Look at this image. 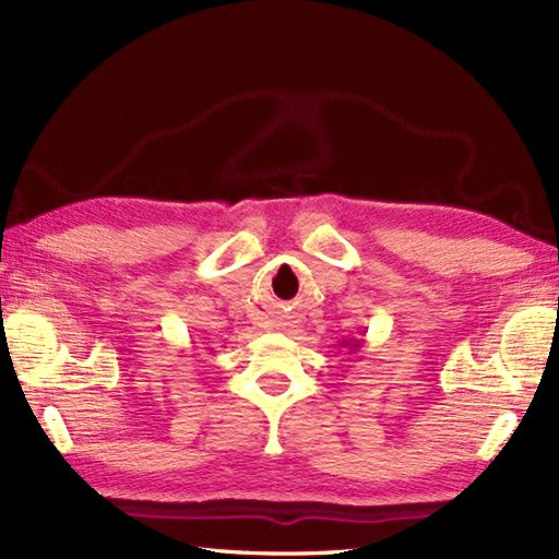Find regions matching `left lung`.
Returning <instances> with one entry per match:
<instances>
[{"label": "left lung", "mask_w": 559, "mask_h": 559, "mask_svg": "<svg viewBox=\"0 0 559 559\" xmlns=\"http://www.w3.org/2000/svg\"><path fill=\"white\" fill-rule=\"evenodd\" d=\"M362 338L358 341V338H343V341H338V346L343 348V350H348V353H355L358 348H362Z\"/></svg>", "instance_id": "1"}]
</instances>
